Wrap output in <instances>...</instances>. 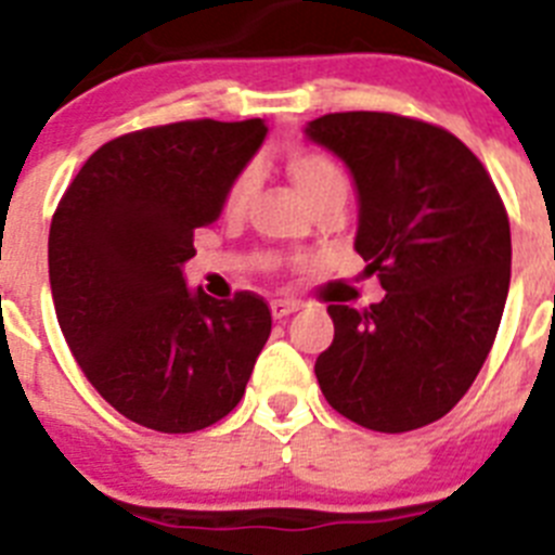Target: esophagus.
Here are the masks:
<instances>
[{"label":"esophagus","instance_id":"esophagus-1","mask_svg":"<svg viewBox=\"0 0 555 555\" xmlns=\"http://www.w3.org/2000/svg\"><path fill=\"white\" fill-rule=\"evenodd\" d=\"M301 309V301H293V298H273L271 301V312L276 321H282V318H287V314L298 312Z\"/></svg>","mask_w":555,"mask_h":555}]
</instances>
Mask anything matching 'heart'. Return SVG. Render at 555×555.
<instances>
[{
  "label": "heart",
  "instance_id": "heart-1",
  "mask_svg": "<svg viewBox=\"0 0 555 555\" xmlns=\"http://www.w3.org/2000/svg\"><path fill=\"white\" fill-rule=\"evenodd\" d=\"M284 168H287L289 179L298 184V191L307 196V202L314 209L332 207V204H346L348 193H351V179H348L346 168L339 166L332 154L321 152V149H293L284 157ZM259 173L254 166H246L237 171L227 191V209L229 212H241L251 204L257 196Z\"/></svg>",
  "mask_w": 555,
  "mask_h": 555
}]
</instances>
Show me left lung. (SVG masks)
Here are the masks:
<instances>
[{
	"label": "left lung",
	"instance_id": "8db88e82",
	"mask_svg": "<svg viewBox=\"0 0 555 555\" xmlns=\"http://www.w3.org/2000/svg\"><path fill=\"white\" fill-rule=\"evenodd\" d=\"M359 191L357 248L387 296L328 304L332 346L314 362L343 417L384 434L428 426L476 382L512 279V232L481 159L437 124L328 113L307 127Z\"/></svg>",
	"mask_w": 555,
	"mask_h": 555
}]
</instances>
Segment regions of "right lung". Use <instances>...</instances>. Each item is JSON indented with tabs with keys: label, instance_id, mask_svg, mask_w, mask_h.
<instances>
[{
	"label": "right lung",
	"instance_id": "add662e5",
	"mask_svg": "<svg viewBox=\"0 0 555 555\" xmlns=\"http://www.w3.org/2000/svg\"><path fill=\"white\" fill-rule=\"evenodd\" d=\"M266 132L259 118L127 132L88 157L54 209L49 282L63 337L99 396L138 426L202 431L246 392L271 334L266 298L191 293L182 266Z\"/></svg>",
	"mask_w": 555,
	"mask_h": 555
}]
</instances>
